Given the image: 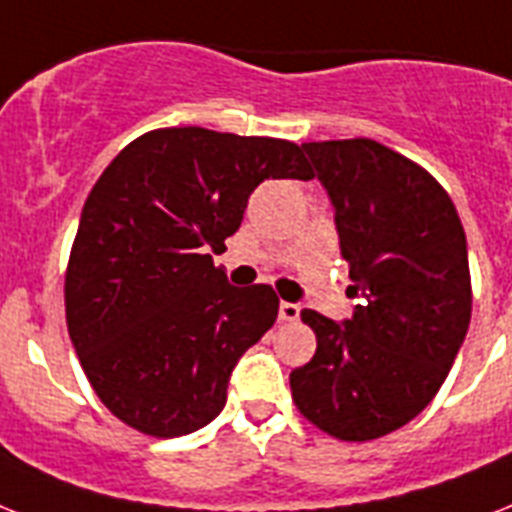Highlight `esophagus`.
<instances>
[{
	"label": "esophagus",
	"mask_w": 512,
	"mask_h": 512,
	"mask_svg": "<svg viewBox=\"0 0 512 512\" xmlns=\"http://www.w3.org/2000/svg\"><path fill=\"white\" fill-rule=\"evenodd\" d=\"M299 313H302V307H299L297 302H281V305H278L281 321H297Z\"/></svg>",
	"instance_id": "esophagus-1"
}]
</instances>
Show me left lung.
<instances>
[{
  "label": "left lung",
  "mask_w": 512,
  "mask_h": 512,
  "mask_svg": "<svg viewBox=\"0 0 512 512\" xmlns=\"http://www.w3.org/2000/svg\"><path fill=\"white\" fill-rule=\"evenodd\" d=\"M334 207L350 263L347 321L302 310L318 336L294 368L299 413L344 442H368L413 421L434 400L471 323L463 223L421 165L373 139L302 144Z\"/></svg>",
  "instance_id": "1"
}]
</instances>
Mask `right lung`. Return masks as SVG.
<instances>
[{"label": "right lung", "instance_id": "right-lung-1", "mask_svg": "<svg viewBox=\"0 0 512 512\" xmlns=\"http://www.w3.org/2000/svg\"><path fill=\"white\" fill-rule=\"evenodd\" d=\"M268 178H313L265 136L160 128L91 189L65 276L70 342L97 397L149 436H184L226 405L239 357L276 323L265 284L231 286L213 255Z\"/></svg>", "mask_w": 512, "mask_h": 512}]
</instances>
